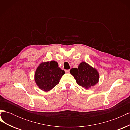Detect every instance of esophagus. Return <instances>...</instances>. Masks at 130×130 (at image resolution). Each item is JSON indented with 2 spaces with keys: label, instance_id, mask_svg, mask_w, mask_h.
Wrapping results in <instances>:
<instances>
[{
  "label": "esophagus",
  "instance_id": "esophagus-1",
  "mask_svg": "<svg viewBox=\"0 0 130 130\" xmlns=\"http://www.w3.org/2000/svg\"><path fill=\"white\" fill-rule=\"evenodd\" d=\"M69 71H70V70H69V69L66 70V73H69Z\"/></svg>",
  "mask_w": 130,
  "mask_h": 130
}]
</instances>
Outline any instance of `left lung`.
Wrapping results in <instances>:
<instances>
[{
  "label": "left lung",
  "instance_id": "8db88e82",
  "mask_svg": "<svg viewBox=\"0 0 130 130\" xmlns=\"http://www.w3.org/2000/svg\"><path fill=\"white\" fill-rule=\"evenodd\" d=\"M70 73L77 83L86 89L95 85L99 80V75L97 70L85 62H81L78 68H72Z\"/></svg>",
  "mask_w": 130,
  "mask_h": 130
}]
</instances>
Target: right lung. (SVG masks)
I'll return each mask as SVG.
<instances>
[{"instance_id": "add662e5", "label": "right lung", "mask_w": 130, "mask_h": 130, "mask_svg": "<svg viewBox=\"0 0 130 130\" xmlns=\"http://www.w3.org/2000/svg\"><path fill=\"white\" fill-rule=\"evenodd\" d=\"M64 74L55 61L42 63L35 72V80L39 88L48 92L59 83Z\"/></svg>"}]
</instances>
